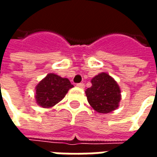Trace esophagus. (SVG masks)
Here are the masks:
<instances>
[{"label":"esophagus","instance_id":"esophagus-1","mask_svg":"<svg viewBox=\"0 0 157 157\" xmlns=\"http://www.w3.org/2000/svg\"><path fill=\"white\" fill-rule=\"evenodd\" d=\"M76 86H78L80 88H85V84L84 83H78V84H76Z\"/></svg>","mask_w":157,"mask_h":157}]
</instances>
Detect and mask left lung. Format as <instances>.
Here are the masks:
<instances>
[{"mask_svg": "<svg viewBox=\"0 0 157 157\" xmlns=\"http://www.w3.org/2000/svg\"><path fill=\"white\" fill-rule=\"evenodd\" d=\"M92 86L86 90L89 104L99 113L115 110L121 100V90L114 79L102 72L92 79Z\"/></svg>", "mask_w": 157, "mask_h": 157, "instance_id": "left-lung-1", "label": "left lung"}]
</instances>
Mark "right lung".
I'll use <instances>...</instances> for the list:
<instances>
[{
  "mask_svg": "<svg viewBox=\"0 0 157 157\" xmlns=\"http://www.w3.org/2000/svg\"><path fill=\"white\" fill-rule=\"evenodd\" d=\"M73 86L67 78L49 73L36 86V102L42 108H51L60 102Z\"/></svg>",
  "mask_w": 157,
  "mask_h": 157,
  "instance_id": "right-lung-1",
  "label": "right lung"
}]
</instances>
